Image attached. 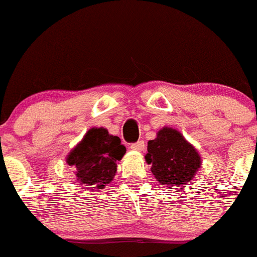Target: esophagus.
Listing matches in <instances>:
<instances>
[{"instance_id":"34e87169","label":"esophagus","mask_w":257,"mask_h":257,"mask_svg":"<svg viewBox=\"0 0 257 257\" xmlns=\"http://www.w3.org/2000/svg\"><path fill=\"white\" fill-rule=\"evenodd\" d=\"M131 149L135 151H142L145 149V142L144 141H137L135 144H131Z\"/></svg>"}]
</instances>
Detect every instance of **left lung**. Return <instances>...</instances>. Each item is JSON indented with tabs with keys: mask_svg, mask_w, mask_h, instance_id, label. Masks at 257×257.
<instances>
[{
	"mask_svg": "<svg viewBox=\"0 0 257 257\" xmlns=\"http://www.w3.org/2000/svg\"><path fill=\"white\" fill-rule=\"evenodd\" d=\"M145 160L157 181L167 186L186 185L201 166V157L177 130L164 127L147 144Z\"/></svg>",
	"mask_w": 257,
	"mask_h": 257,
	"instance_id": "left-lung-1",
	"label": "left lung"
}]
</instances>
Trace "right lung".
<instances>
[{"label":"right lung","mask_w":257,"mask_h":257,"mask_svg":"<svg viewBox=\"0 0 257 257\" xmlns=\"http://www.w3.org/2000/svg\"><path fill=\"white\" fill-rule=\"evenodd\" d=\"M126 154L117 136L103 127L90 128L67 155V164L76 167L77 181L101 190L110 184L117 171V162Z\"/></svg>","instance_id":"right-lung-1"}]
</instances>
